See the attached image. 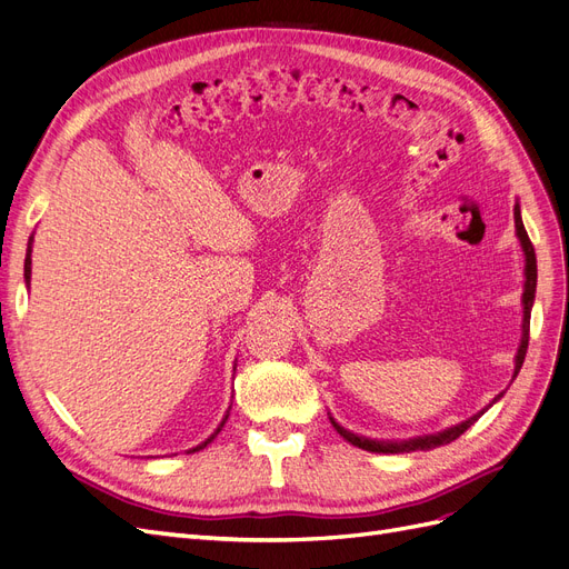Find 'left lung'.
Wrapping results in <instances>:
<instances>
[{"instance_id":"1","label":"left lung","mask_w":569,"mask_h":569,"mask_svg":"<svg viewBox=\"0 0 569 569\" xmlns=\"http://www.w3.org/2000/svg\"><path fill=\"white\" fill-rule=\"evenodd\" d=\"M515 232H518L520 239V247L525 251V291H522V339H520V347H518V356H515V372H512V380L518 377L522 363H525V356H527V343H529V318H531V306H533V295H537V253H533V247L527 237V230L522 226V216H520V203H515ZM503 391L496 396V399L487 406L481 408L477 416L468 418L460 425H453L449 429H443V432L437 435H425V437H412V439H403V441H385V439H368V437H360L349 432V429H343L330 412V422L337 429V432L347 439L349 443L358 446V449L370 451V453H410V451H429V449H437V446L443 443H451L453 439H458L465 429L472 427L481 416H485V410H489L498 399H501Z\"/></svg>"}]
</instances>
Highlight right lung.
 I'll list each match as a JSON object with an SVG mask.
<instances>
[{
    "label": "right lung",
    "mask_w": 569,
    "mask_h": 569,
    "mask_svg": "<svg viewBox=\"0 0 569 569\" xmlns=\"http://www.w3.org/2000/svg\"><path fill=\"white\" fill-rule=\"evenodd\" d=\"M30 253H32V237L28 239V251H26V268H23V274H26V284H28V287H30V270H32V256H30ZM228 416H230V410H228ZM228 416H226V418H222V422L218 425V429H216V432H213V435H211L209 439H206V441H201L199 446H194V449H192V451H187V453H194V451H199V449H206V446H209V443H211V441H213V439L218 437V432H220V427H222V425H226Z\"/></svg>",
    "instance_id": "right-lung-1"
}]
</instances>
